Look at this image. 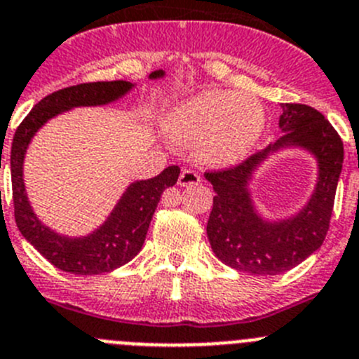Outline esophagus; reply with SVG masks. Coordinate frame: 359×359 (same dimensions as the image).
<instances>
[{
	"instance_id": "obj_1",
	"label": "esophagus",
	"mask_w": 359,
	"mask_h": 359,
	"mask_svg": "<svg viewBox=\"0 0 359 359\" xmlns=\"http://www.w3.org/2000/svg\"><path fill=\"white\" fill-rule=\"evenodd\" d=\"M200 182V175L193 170H182L179 177V186L187 187V186H195V184Z\"/></svg>"
}]
</instances>
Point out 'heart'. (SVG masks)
<instances>
[{"mask_svg":"<svg viewBox=\"0 0 359 359\" xmlns=\"http://www.w3.org/2000/svg\"><path fill=\"white\" fill-rule=\"evenodd\" d=\"M266 127L259 102L238 93L205 91L175 103L164 128L175 143L196 147L208 166H231L254 150Z\"/></svg>","mask_w":359,"mask_h":359,"instance_id":"b5f03b06","label":"heart"}]
</instances>
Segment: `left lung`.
Wrapping results in <instances>:
<instances>
[{"mask_svg":"<svg viewBox=\"0 0 359 359\" xmlns=\"http://www.w3.org/2000/svg\"><path fill=\"white\" fill-rule=\"evenodd\" d=\"M276 143L241 164L205 173L215 189L208 238L222 263L252 276H277L300 264L322 247L332 215L344 164V143L327 119L309 105L283 103ZM300 147L317 161V184L299 213L264 219L255 209L250 182L257 168L280 149Z\"/></svg>","mask_w":359,"mask_h":359,"instance_id":"left-lung-1","label":"left lung"}]
</instances>
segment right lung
Wrapping results in <instances>:
<instances>
[{"label": "right lung", "instance_id": "add662e5", "mask_svg": "<svg viewBox=\"0 0 359 359\" xmlns=\"http://www.w3.org/2000/svg\"><path fill=\"white\" fill-rule=\"evenodd\" d=\"M164 71L150 73V80L163 79ZM134 83L127 80L71 86L43 98L22 119L11 148L12 195L19 231L51 264L75 276H96L123 266L140 254L151 216L166 187L177 184L179 166H168L154 179L134 180L125 189L107 219L86 236H66L44 225L35 215L22 179V164L34 135L55 116L76 107H98L123 98ZM3 154V151H1Z\"/></svg>", "mask_w": 359, "mask_h": 359}]
</instances>
